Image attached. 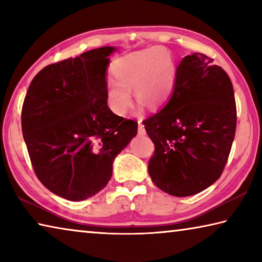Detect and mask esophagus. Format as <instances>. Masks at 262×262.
Segmentation results:
<instances>
[{
    "label": "esophagus",
    "instance_id": "1",
    "mask_svg": "<svg viewBox=\"0 0 262 262\" xmlns=\"http://www.w3.org/2000/svg\"><path fill=\"white\" fill-rule=\"evenodd\" d=\"M137 132H139L140 135H145V128L142 125L141 120H139V127H137Z\"/></svg>",
    "mask_w": 262,
    "mask_h": 262
}]
</instances>
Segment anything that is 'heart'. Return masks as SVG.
Segmentation results:
<instances>
[{
    "instance_id": "1",
    "label": "heart",
    "mask_w": 262,
    "mask_h": 262,
    "mask_svg": "<svg viewBox=\"0 0 262 262\" xmlns=\"http://www.w3.org/2000/svg\"><path fill=\"white\" fill-rule=\"evenodd\" d=\"M111 72L115 81H108L105 98L113 113L123 115L135 98L149 108L165 105L174 91L178 76L177 63L171 53L162 47L130 53L114 60Z\"/></svg>"
}]
</instances>
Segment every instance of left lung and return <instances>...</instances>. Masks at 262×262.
<instances>
[{
	"instance_id": "8db88e82",
	"label": "left lung",
	"mask_w": 262,
	"mask_h": 262,
	"mask_svg": "<svg viewBox=\"0 0 262 262\" xmlns=\"http://www.w3.org/2000/svg\"><path fill=\"white\" fill-rule=\"evenodd\" d=\"M177 69L170 100L143 120L155 144L148 171L163 192L189 196L223 172L236 134L237 108L232 83L211 57L194 53Z\"/></svg>"
}]
</instances>
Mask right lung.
<instances>
[{
    "label": "right lung",
    "instance_id": "add662e5",
    "mask_svg": "<svg viewBox=\"0 0 262 262\" xmlns=\"http://www.w3.org/2000/svg\"><path fill=\"white\" fill-rule=\"evenodd\" d=\"M106 46L48 64L31 82L21 132L35 176L70 201L103 189L117 155L137 134V122L114 114L105 98Z\"/></svg>",
    "mask_w": 262,
    "mask_h": 262
}]
</instances>
